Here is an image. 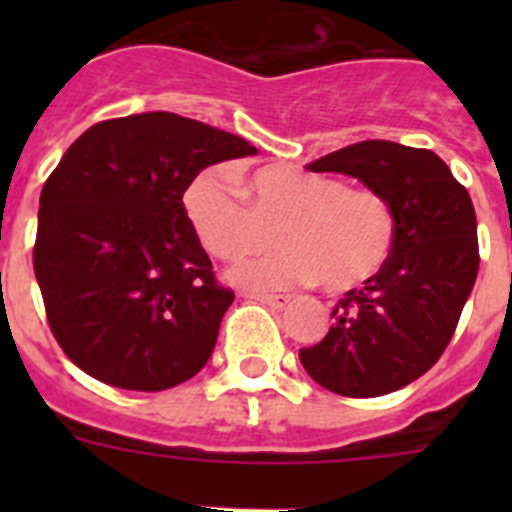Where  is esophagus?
Segmentation results:
<instances>
[{
	"label": "esophagus",
	"instance_id": "1",
	"mask_svg": "<svg viewBox=\"0 0 512 512\" xmlns=\"http://www.w3.org/2000/svg\"><path fill=\"white\" fill-rule=\"evenodd\" d=\"M248 297L256 302H264V305H269L271 310H282V307L289 302L287 295H269V292H251Z\"/></svg>",
	"mask_w": 512,
	"mask_h": 512
}]
</instances>
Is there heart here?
<instances>
[{
	"mask_svg": "<svg viewBox=\"0 0 512 512\" xmlns=\"http://www.w3.org/2000/svg\"><path fill=\"white\" fill-rule=\"evenodd\" d=\"M230 166L197 174L184 192V210L202 246L238 261L282 238L284 246L235 269L251 287L320 282L348 292L377 277L390 261L397 217L390 200L369 187H348L341 176L264 166L246 179Z\"/></svg>",
	"mask_w": 512,
	"mask_h": 512,
	"instance_id": "b5f03b06",
	"label": "heart"
}]
</instances>
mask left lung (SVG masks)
I'll return each instance as SVG.
<instances>
[{
  "label": "left lung",
  "instance_id": "8db88e82",
  "mask_svg": "<svg viewBox=\"0 0 512 512\" xmlns=\"http://www.w3.org/2000/svg\"><path fill=\"white\" fill-rule=\"evenodd\" d=\"M307 171L356 176L390 200L397 238L390 261L336 302L328 336L300 348L320 387L379 397L423 377L449 346L479 269L477 215L428 148L361 140L318 158Z\"/></svg>",
  "mask_w": 512,
  "mask_h": 512
}]
</instances>
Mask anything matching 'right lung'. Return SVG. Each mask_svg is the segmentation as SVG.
I'll return each mask as SVG.
<instances>
[{"instance_id": "add662e5", "label": "right lung", "mask_w": 512, "mask_h": 512, "mask_svg": "<svg viewBox=\"0 0 512 512\" xmlns=\"http://www.w3.org/2000/svg\"><path fill=\"white\" fill-rule=\"evenodd\" d=\"M253 153L174 112L102 120L63 153L40 192L33 266L48 325L81 372L161 392L207 364L235 295L182 197L202 169Z\"/></svg>"}]
</instances>
